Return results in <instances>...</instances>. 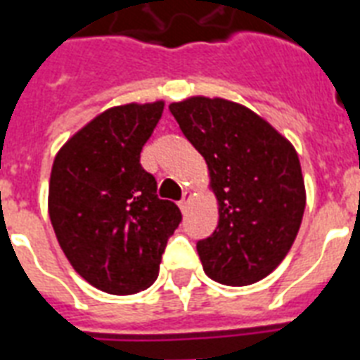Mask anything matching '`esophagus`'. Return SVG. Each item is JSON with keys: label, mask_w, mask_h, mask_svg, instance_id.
Listing matches in <instances>:
<instances>
[{"label": "esophagus", "mask_w": 360, "mask_h": 360, "mask_svg": "<svg viewBox=\"0 0 360 360\" xmlns=\"http://www.w3.org/2000/svg\"><path fill=\"white\" fill-rule=\"evenodd\" d=\"M188 204H191V192H185V194H183V200L179 202V210L183 211V213H186Z\"/></svg>", "instance_id": "34e87169"}]
</instances>
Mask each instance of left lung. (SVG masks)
I'll return each instance as SVG.
<instances>
[{
  "mask_svg": "<svg viewBox=\"0 0 360 360\" xmlns=\"http://www.w3.org/2000/svg\"><path fill=\"white\" fill-rule=\"evenodd\" d=\"M169 111L204 156L219 204L215 232L196 243L204 271L232 287L257 283L278 268L300 230L306 186L295 147L236 101L192 96Z\"/></svg>",
  "mask_w": 360,
  "mask_h": 360,
  "instance_id": "left-lung-1",
  "label": "left lung"
}]
</instances>
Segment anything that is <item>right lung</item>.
Segmentation results:
<instances>
[{"instance_id": "right-lung-1", "label": "right lung", "mask_w": 360, "mask_h": 360, "mask_svg": "<svg viewBox=\"0 0 360 360\" xmlns=\"http://www.w3.org/2000/svg\"><path fill=\"white\" fill-rule=\"evenodd\" d=\"M164 101L100 113L64 143L49 183V217L73 270L109 295H134L158 278L179 207L156 196L139 155Z\"/></svg>"}]
</instances>
